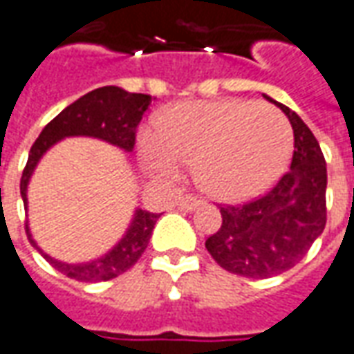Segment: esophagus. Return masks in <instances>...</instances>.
Returning a JSON list of instances; mask_svg holds the SVG:
<instances>
[{
    "instance_id": "1",
    "label": "esophagus",
    "mask_w": 354,
    "mask_h": 354,
    "mask_svg": "<svg viewBox=\"0 0 354 354\" xmlns=\"http://www.w3.org/2000/svg\"><path fill=\"white\" fill-rule=\"evenodd\" d=\"M202 206V201L201 198H196V196H192V194H185L179 198V208L181 209H187V212H191V209L198 208Z\"/></svg>"
}]
</instances>
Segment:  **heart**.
I'll use <instances>...</instances> for the list:
<instances>
[{
  "mask_svg": "<svg viewBox=\"0 0 354 354\" xmlns=\"http://www.w3.org/2000/svg\"><path fill=\"white\" fill-rule=\"evenodd\" d=\"M293 153V129L268 104L245 100L183 102L165 111L140 156L156 173L194 165V181L219 202H243L270 189Z\"/></svg>",
  "mask_w": 354,
  "mask_h": 354,
  "instance_id": "1",
  "label": "heart"
}]
</instances>
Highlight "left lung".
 I'll use <instances>...</instances> for the list:
<instances>
[{"label":"left lung","mask_w":354,"mask_h":354,"mask_svg":"<svg viewBox=\"0 0 354 354\" xmlns=\"http://www.w3.org/2000/svg\"><path fill=\"white\" fill-rule=\"evenodd\" d=\"M295 135L291 169L272 191L237 206H219L221 227L206 239L212 258L231 274L266 279L291 270L326 227L328 171L320 145L283 104Z\"/></svg>","instance_id":"8db88e82"}]
</instances>
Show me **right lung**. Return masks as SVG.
<instances>
[{
    "label": "right lung",
    "mask_w": 354,
    "mask_h": 354,
    "mask_svg": "<svg viewBox=\"0 0 354 354\" xmlns=\"http://www.w3.org/2000/svg\"><path fill=\"white\" fill-rule=\"evenodd\" d=\"M150 102H152V96L148 94H133L119 86H102L84 94L82 98L65 107L59 115L53 117L50 123L44 127L40 136L36 138L28 153V162L24 165L23 177H21V196H23L24 208L28 202L26 189H28L34 167L38 165L40 158L51 146L67 136H94L100 140H106L109 145L123 148L125 152H133L136 127L150 106ZM158 218L160 214L136 209L135 218L131 221L123 239L107 254L86 264H67V262H59L51 258L36 245V241L30 235L28 223L24 229L32 247L40 250L44 258L57 272L77 281L96 283V281H109L136 264V260L148 247V241L152 237Z\"/></svg>",
    "instance_id": "right-lung-1"
}]
</instances>
